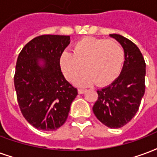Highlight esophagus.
I'll return each instance as SVG.
<instances>
[{"mask_svg":"<svg viewBox=\"0 0 157 157\" xmlns=\"http://www.w3.org/2000/svg\"><path fill=\"white\" fill-rule=\"evenodd\" d=\"M85 91H86V90H85V89H82V88L78 89V93L79 94H83Z\"/></svg>","mask_w":157,"mask_h":157,"instance_id":"34e87169","label":"esophagus"}]
</instances>
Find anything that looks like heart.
I'll list each match as a JSON object with an SVG mask.
<instances>
[{
  "instance_id": "heart-1",
  "label": "heart",
  "mask_w": 157,
  "mask_h": 157,
  "mask_svg": "<svg viewBox=\"0 0 157 157\" xmlns=\"http://www.w3.org/2000/svg\"><path fill=\"white\" fill-rule=\"evenodd\" d=\"M125 59V52L115 40L84 38L75 43L72 53L64 52L60 66L65 77L74 81L84 69L86 71L77 80L81 86L105 85L112 82L120 73Z\"/></svg>"
}]
</instances>
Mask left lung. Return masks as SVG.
I'll return each mask as SVG.
<instances>
[{
  "mask_svg": "<svg viewBox=\"0 0 157 157\" xmlns=\"http://www.w3.org/2000/svg\"><path fill=\"white\" fill-rule=\"evenodd\" d=\"M110 36L120 42L125 61L120 75L107 86L97 90L98 99L94 104L96 118L110 128H120L137 112L145 94L146 62L136 44L118 34Z\"/></svg>",
  "mask_w": 157,
  "mask_h": 157,
  "instance_id": "obj_1",
  "label": "left lung"
}]
</instances>
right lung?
Wrapping results in <instances>:
<instances>
[{
  "label": "right lung",
  "mask_w": 157,
  "mask_h": 157,
  "mask_svg": "<svg viewBox=\"0 0 157 157\" xmlns=\"http://www.w3.org/2000/svg\"><path fill=\"white\" fill-rule=\"evenodd\" d=\"M69 36L43 35L25 45L17 58L14 84L23 117L42 131L66 122L77 89L64 77L60 58Z\"/></svg>",
  "instance_id": "obj_1"
}]
</instances>
